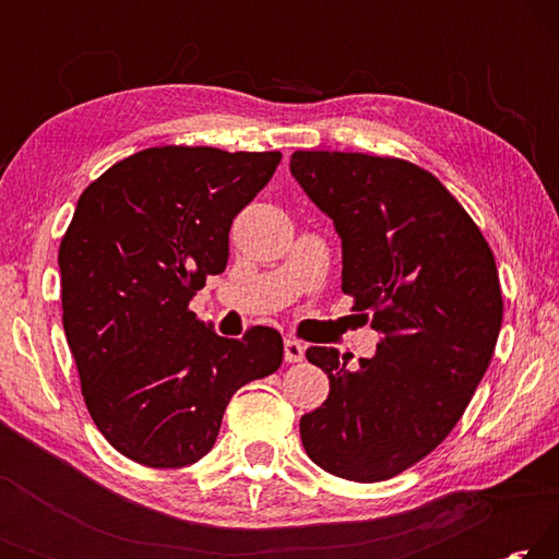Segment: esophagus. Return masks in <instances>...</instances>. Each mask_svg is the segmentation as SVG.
<instances>
[{
    "mask_svg": "<svg viewBox=\"0 0 559 559\" xmlns=\"http://www.w3.org/2000/svg\"><path fill=\"white\" fill-rule=\"evenodd\" d=\"M302 355H306V347H302L298 340L293 337L283 340V357H286V362H300Z\"/></svg>",
    "mask_w": 559,
    "mask_h": 559,
    "instance_id": "esophagus-1",
    "label": "esophagus"
}]
</instances>
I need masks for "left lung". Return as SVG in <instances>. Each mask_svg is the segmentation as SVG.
I'll use <instances>...</instances> for the list:
<instances>
[{
    "instance_id": "obj_1",
    "label": "left lung",
    "mask_w": 559,
    "mask_h": 559,
    "mask_svg": "<svg viewBox=\"0 0 559 559\" xmlns=\"http://www.w3.org/2000/svg\"><path fill=\"white\" fill-rule=\"evenodd\" d=\"M290 175L333 219L343 293L382 333L355 372L308 347L330 394L300 441L323 471L374 484L437 449L484 380L503 320L496 261L449 189L404 159L298 150Z\"/></svg>"
}]
</instances>
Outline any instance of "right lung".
Listing matches in <instances>:
<instances>
[{
    "instance_id": "add662e5",
    "label": "right lung",
    "mask_w": 559,
    "mask_h": 559,
    "mask_svg": "<svg viewBox=\"0 0 559 559\" xmlns=\"http://www.w3.org/2000/svg\"><path fill=\"white\" fill-rule=\"evenodd\" d=\"M281 153L150 147L103 173L59 249L63 330L103 437L150 468L210 453L234 392L276 372L283 340L219 337L189 300L229 261L234 216Z\"/></svg>"
}]
</instances>
